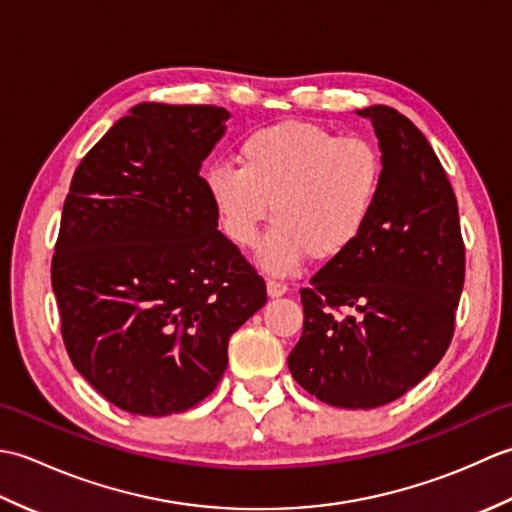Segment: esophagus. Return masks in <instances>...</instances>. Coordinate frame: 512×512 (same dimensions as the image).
Returning a JSON list of instances; mask_svg holds the SVG:
<instances>
[{"label":"esophagus","instance_id":"1","mask_svg":"<svg viewBox=\"0 0 512 512\" xmlns=\"http://www.w3.org/2000/svg\"><path fill=\"white\" fill-rule=\"evenodd\" d=\"M266 290H268V297H284L288 292V286L284 281H277V279H268L266 281Z\"/></svg>","mask_w":512,"mask_h":512}]
</instances>
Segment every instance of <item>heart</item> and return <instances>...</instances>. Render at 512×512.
<instances>
[{
	"mask_svg": "<svg viewBox=\"0 0 512 512\" xmlns=\"http://www.w3.org/2000/svg\"><path fill=\"white\" fill-rule=\"evenodd\" d=\"M380 184L374 143L306 121L259 129L239 147V169L206 171V191L237 246H255L270 204L275 226L259 246V264L279 275L306 255L323 262L345 253L365 231Z\"/></svg>",
	"mask_w": 512,
	"mask_h": 512,
	"instance_id": "1",
	"label": "heart"
}]
</instances>
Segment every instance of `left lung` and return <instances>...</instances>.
Masks as SVG:
<instances>
[{
	"label": "left lung",
	"mask_w": 512,
	"mask_h": 512,
	"mask_svg": "<svg viewBox=\"0 0 512 512\" xmlns=\"http://www.w3.org/2000/svg\"><path fill=\"white\" fill-rule=\"evenodd\" d=\"M374 125L383 184L365 231L301 288L292 378L321 402L374 409L416 387L453 339L464 286L458 200L436 151L394 107Z\"/></svg>",
	"instance_id": "1"
}]
</instances>
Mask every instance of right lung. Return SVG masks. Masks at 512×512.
Returning a JSON list of instances; mask_svg holds the SVG:
<instances>
[{
  "mask_svg": "<svg viewBox=\"0 0 512 512\" xmlns=\"http://www.w3.org/2000/svg\"><path fill=\"white\" fill-rule=\"evenodd\" d=\"M215 105L140 103L76 167L52 257L70 361L118 409L169 416L220 383L266 284L217 231L202 160Z\"/></svg>",
  "mask_w": 512,
  "mask_h": 512,
  "instance_id": "1",
  "label": "right lung"
}]
</instances>
